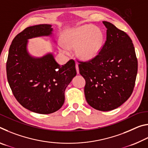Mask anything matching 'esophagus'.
Listing matches in <instances>:
<instances>
[{
    "mask_svg": "<svg viewBox=\"0 0 148 148\" xmlns=\"http://www.w3.org/2000/svg\"><path fill=\"white\" fill-rule=\"evenodd\" d=\"M76 72L77 74H79V67H78V64L77 63L76 64Z\"/></svg>",
    "mask_w": 148,
    "mask_h": 148,
    "instance_id": "1",
    "label": "esophagus"
}]
</instances>
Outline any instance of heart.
Returning <instances> with one entry per match:
<instances>
[{"label":"heart","mask_w":148,"mask_h":148,"mask_svg":"<svg viewBox=\"0 0 148 148\" xmlns=\"http://www.w3.org/2000/svg\"><path fill=\"white\" fill-rule=\"evenodd\" d=\"M104 36L101 30L92 25H85L64 32L62 42L66 47L62 51L69 53L68 48L77 47V53L82 59L89 60L96 57L103 44Z\"/></svg>","instance_id":"1"}]
</instances>
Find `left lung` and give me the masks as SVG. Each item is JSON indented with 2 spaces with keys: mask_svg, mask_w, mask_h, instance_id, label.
I'll return each mask as SVG.
<instances>
[{
  "mask_svg": "<svg viewBox=\"0 0 148 148\" xmlns=\"http://www.w3.org/2000/svg\"><path fill=\"white\" fill-rule=\"evenodd\" d=\"M106 40L97 56L79 62V73L86 80L84 93L90 106L100 111L117 108L133 91L138 61L132 40L113 24L103 21Z\"/></svg>",
  "mask_w": 148,
  "mask_h": 148,
  "instance_id": "1",
  "label": "left lung"
}]
</instances>
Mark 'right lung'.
Here are the masks:
<instances>
[{
  "label": "right lung",
  "mask_w": 148,
  "mask_h": 148,
  "mask_svg": "<svg viewBox=\"0 0 148 148\" xmlns=\"http://www.w3.org/2000/svg\"><path fill=\"white\" fill-rule=\"evenodd\" d=\"M51 27L47 24L29 27L17 34L6 62L7 79L15 98L24 108L42 114L61 108L65 89L76 75L73 59L60 66L51 54L36 59L27 53V40L50 35Z\"/></svg>",
  "instance_id": "1"
}]
</instances>
